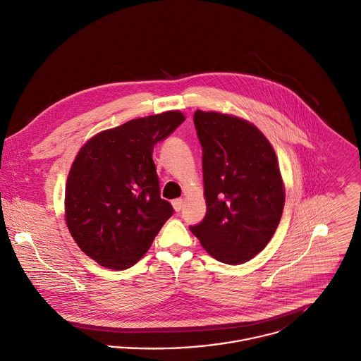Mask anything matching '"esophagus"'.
<instances>
[{"label":"esophagus","instance_id":"34e87169","mask_svg":"<svg viewBox=\"0 0 361 361\" xmlns=\"http://www.w3.org/2000/svg\"><path fill=\"white\" fill-rule=\"evenodd\" d=\"M172 206H173V209L176 212H179L182 209V206H183V200L182 199H175V200H172Z\"/></svg>","mask_w":361,"mask_h":361}]
</instances>
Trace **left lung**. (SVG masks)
Listing matches in <instances>:
<instances>
[{"label":"left lung","instance_id":"left-lung-1","mask_svg":"<svg viewBox=\"0 0 361 361\" xmlns=\"http://www.w3.org/2000/svg\"><path fill=\"white\" fill-rule=\"evenodd\" d=\"M206 216L192 233L224 264H243L272 238L285 203L276 155L252 124L197 110Z\"/></svg>","mask_w":361,"mask_h":361}]
</instances>
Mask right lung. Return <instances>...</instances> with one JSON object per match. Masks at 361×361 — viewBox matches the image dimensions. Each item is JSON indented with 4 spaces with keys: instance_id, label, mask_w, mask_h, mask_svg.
Segmentation results:
<instances>
[{
    "instance_id": "add662e5",
    "label": "right lung",
    "mask_w": 361,
    "mask_h": 361,
    "mask_svg": "<svg viewBox=\"0 0 361 361\" xmlns=\"http://www.w3.org/2000/svg\"><path fill=\"white\" fill-rule=\"evenodd\" d=\"M183 121L179 111L131 120L79 151L66 183V224L80 250L100 265L137 264L173 214L161 199L152 152Z\"/></svg>"
}]
</instances>
